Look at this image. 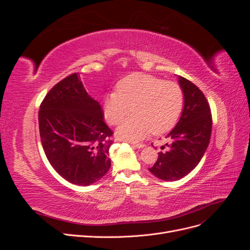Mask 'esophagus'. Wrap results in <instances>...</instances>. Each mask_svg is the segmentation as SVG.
<instances>
[{
	"label": "esophagus",
	"instance_id": "1",
	"mask_svg": "<svg viewBox=\"0 0 250 250\" xmlns=\"http://www.w3.org/2000/svg\"><path fill=\"white\" fill-rule=\"evenodd\" d=\"M132 145H133V147H135L137 149H141V148L145 146L143 143H132Z\"/></svg>",
	"mask_w": 250,
	"mask_h": 250
}]
</instances>
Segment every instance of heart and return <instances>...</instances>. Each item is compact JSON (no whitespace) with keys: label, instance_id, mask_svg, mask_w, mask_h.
I'll use <instances>...</instances> for the list:
<instances>
[{"label":"heart","instance_id":"heart-1","mask_svg":"<svg viewBox=\"0 0 250 250\" xmlns=\"http://www.w3.org/2000/svg\"><path fill=\"white\" fill-rule=\"evenodd\" d=\"M184 105V92L177 82L152 75L134 73L117 84V93L105 96L103 112L111 125H120V139L137 141L152 131L162 134L176 124Z\"/></svg>","mask_w":250,"mask_h":250}]
</instances>
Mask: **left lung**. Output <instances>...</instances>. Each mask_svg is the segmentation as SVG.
Returning <instances> with one entry per match:
<instances>
[{
	"label": "left lung",
	"instance_id": "1",
	"mask_svg": "<svg viewBox=\"0 0 250 250\" xmlns=\"http://www.w3.org/2000/svg\"><path fill=\"white\" fill-rule=\"evenodd\" d=\"M179 85L185 96L183 113L167 135L169 149L158 152L157 161L149 168L154 176L168 181L183 178L195 169L208 146L211 132V113L206 96L185 77H179Z\"/></svg>",
	"mask_w": 250,
	"mask_h": 250
}]
</instances>
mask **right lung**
<instances>
[{
  "label": "right lung",
  "mask_w": 250,
  "mask_h": 250,
  "mask_svg": "<svg viewBox=\"0 0 250 250\" xmlns=\"http://www.w3.org/2000/svg\"><path fill=\"white\" fill-rule=\"evenodd\" d=\"M78 73L66 76L43 98L39 111L41 141L55 171L71 184L89 186L110 168L112 130L101 105L90 97Z\"/></svg>",
  "instance_id": "add662e5"
}]
</instances>
